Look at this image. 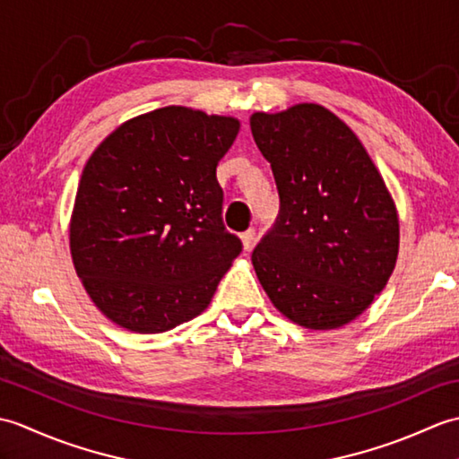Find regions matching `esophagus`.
Masks as SVG:
<instances>
[{
  "label": "esophagus",
  "mask_w": 459,
  "mask_h": 459,
  "mask_svg": "<svg viewBox=\"0 0 459 459\" xmlns=\"http://www.w3.org/2000/svg\"><path fill=\"white\" fill-rule=\"evenodd\" d=\"M240 238H242V247H245V250H250L252 245H255V238H256L255 229H248V230L242 232Z\"/></svg>",
  "instance_id": "esophagus-1"
}]
</instances>
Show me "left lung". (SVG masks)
Wrapping results in <instances>:
<instances>
[{
	"label": "left lung",
	"instance_id": "1",
	"mask_svg": "<svg viewBox=\"0 0 459 459\" xmlns=\"http://www.w3.org/2000/svg\"><path fill=\"white\" fill-rule=\"evenodd\" d=\"M252 138L270 161L280 212L252 264L281 314L335 329L363 314L391 278L398 217L353 130L319 104L256 112Z\"/></svg>",
	"mask_w": 459,
	"mask_h": 459
}]
</instances>
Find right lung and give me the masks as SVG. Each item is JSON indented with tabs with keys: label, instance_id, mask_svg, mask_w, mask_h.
<instances>
[{
	"label": "right lung",
	"instance_id": "obj_1",
	"mask_svg": "<svg viewBox=\"0 0 459 459\" xmlns=\"http://www.w3.org/2000/svg\"><path fill=\"white\" fill-rule=\"evenodd\" d=\"M240 124L183 106L142 114L86 161L71 255L114 324L161 333L199 316L242 252L222 222L217 165Z\"/></svg>",
	"mask_w": 459,
	"mask_h": 459
}]
</instances>
